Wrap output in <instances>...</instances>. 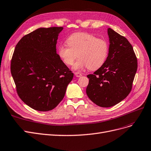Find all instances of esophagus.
I'll list each match as a JSON object with an SVG mask.
<instances>
[{
  "mask_svg": "<svg viewBox=\"0 0 151 151\" xmlns=\"http://www.w3.org/2000/svg\"><path fill=\"white\" fill-rule=\"evenodd\" d=\"M75 75L76 77H80L83 75V74L81 73H80V72H75Z\"/></svg>",
  "mask_w": 151,
  "mask_h": 151,
  "instance_id": "esophagus-1",
  "label": "esophagus"
}]
</instances>
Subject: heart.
Listing matches in <instances>:
<instances>
[{
    "mask_svg": "<svg viewBox=\"0 0 151 151\" xmlns=\"http://www.w3.org/2000/svg\"><path fill=\"white\" fill-rule=\"evenodd\" d=\"M68 46L61 45L58 54L65 65L71 66L77 57L79 59L73 65L75 70L88 68L96 70L103 66L108 57L109 44L103 39L86 32H77L70 35L66 40Z\"/></svg>",
    "mask_w": 151,
    "mask_h": 151,
    "instance_id": "obj_1",
    "label": "heart"
}]
</instances>
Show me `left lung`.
Segmentation results:
<instances>
[{
    "label": "left lung",
    "mask_w": 151,
    "mask_h": 151,
    "mask_svg": "<svg viewBox=\"0 0 151 151\" xmlns=\"http://www.w3.org/2000/svg\"><path fill=\"white\" fill-rule=\"evenodd\" d=\"M110 46L105 63L93 74L87 75L88 98L101 107H110L128 96L137 70V59L125 37L108 29Z\"/></svg>",
    "instance_id": "obj_1"
}]
</instances>
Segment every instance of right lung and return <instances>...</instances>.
<instances>
[{
    "label": "right lung",
    "mask_w": 151,
    "mask_h": 151,
    "mask_svg": "<svg viewBox=\"0 0 151 151\" xmlns=\"http://www.w3.org/2000/svg\"><path fill=\"white\" fill-rule=\"evenodd\" d=\"M63 27L39 28L16 46L11 71L17 93L34 110L54 109L63 99L73 73L56 53Z\"/></svg>",
    "instance_id": "obj_1"
}]
</instances>
